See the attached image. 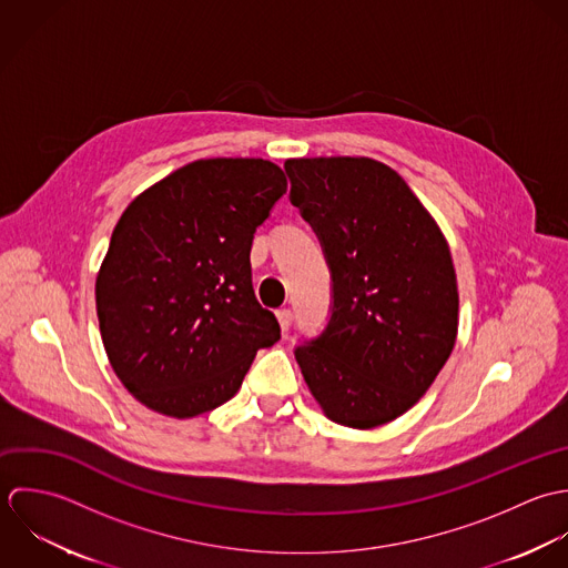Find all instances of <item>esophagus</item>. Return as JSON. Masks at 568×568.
I'll use <instances>...</instances> for the list:
<instances>
[{
  "instance_id": "1",
  "label": "esophagus",
  "mask_w": 568,
  "mask_h": 568,
  "mask_svg": "<svg viewBox=\"0 0 568 568\" xmlns=\"http://www.w3.org/2000/svg\"><path fill=\"white\" fill-rule=\"evenodd\" d=\"M276 318H278V325H281V329H283V332H287V329L292 327L294 314H292V310L283 307V310H278V312H276Z\"/></svg>"
}]
</instances>
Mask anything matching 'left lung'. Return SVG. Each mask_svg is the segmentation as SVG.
<instances>
[{"label":"left lung","instance_id":"8db88e82","mask_svg":"<svg viewBox=\"0 0 568 568\" xmlns=\"http://www.w3.org/2000/svg\"><path fill=\"white\" fill-rule=\"evenodd\" d=\"M290 200L332 272L325 332L296 362L325 415L368 430L413 408L448 362L458 329L453 254L408 184L371 158L285 162Z\"/></svg>","mask_w":568,"mask_h":568}]
</instances>
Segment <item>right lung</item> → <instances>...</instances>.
<instances>
[{
	"instance_id": "obj_1",
	"label": "right lung",
	"mask_w": 568,
	"mask_h": 568,
	"mask_svg": "<svg viewBox=\"0 0 568 568\" xmlns=\"http://www.w3.org/2000/svg\"><path fill=\"white\" fill-rule=\"evenodd\" d=\"M285 191L274 162L197 160L120 215L97 314L118 379L146 408L189 419L226 404L256 351L281 341L254 296L250 250Z\"/></svg>"
}]
</instances>
